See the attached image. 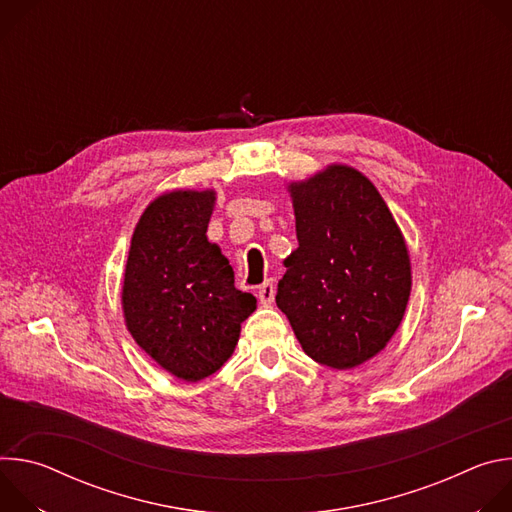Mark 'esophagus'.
Instances as JSON below:
<instances>
[{
    "instance_id": "1",
    "label": "esophagus",
    "mask_w": 512,
    "mask_h": 512,
    "mask_svg": "<svg viewBox=\"0 0 512 512\" xmlns=\"http://www.w3.org/2000/svg\"><path fill=\"white\" fill-rule=\"evenodd\" d=\"M257 298L263 306H269L275 298V287L271 281H263L259 287H257Z\"/></svg>"
}]
</instances>
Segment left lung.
<instances>
[{"label": "left lung", "instance_id": "left-lung-1", "mask_svg": "<svg viewBox=\"0 0 512 512\" xmlns=\"http://www.w3.org/2000/svg\"><path fill=\"white\" fill-rule=\"evenodd\" d=\"M298 249L283 259L277 308L304 352L346 371L377 356L411 294L405 237L375 184L346 164L289 182Z\"/></svg>", "mask_w": 512, "mask_h": 512}]
</instances>
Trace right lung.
Masks as SVG:
<instances>
[{
  "instance_id": "1",
  "label": "right lung",
  "mask_w": 512,
  "mask_h": 512,
  "mask_svg": "<svg viewBox=\"0 0 512 512\" xmlns=\"http://www.w3.org/2000/svg\"><path fill=\"white\" fill-rule=\"evenodd\" d=\"M214 190H172L145 206L131 235L121 308L139 348L180 381L216 373L235 352L257 300L235 287L208 241Z\"/></svg>"
}]
</instances>
